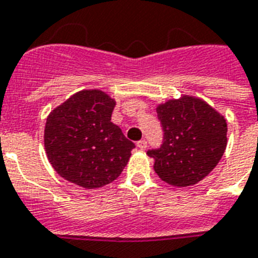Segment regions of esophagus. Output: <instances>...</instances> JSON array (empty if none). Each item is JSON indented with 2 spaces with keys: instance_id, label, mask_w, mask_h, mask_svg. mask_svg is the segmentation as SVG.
<instances>
[{
  "instance_id": "obj_1",
  "label": "esophagus",
  "mask_w": 258,
  "mask_h": 258,
  "mask_svg": "<svg viewBox=\"0 0 258 258\" xmlns=\"http://www.w3.org/2000/svg\"><path fill=\"white\" fill-rule=\"evenodd\" d=\"M138 147L140 148V150H146V148H147V140L146 139H142V140H139V142H138Z\"/></svg>"
}]
</instances>
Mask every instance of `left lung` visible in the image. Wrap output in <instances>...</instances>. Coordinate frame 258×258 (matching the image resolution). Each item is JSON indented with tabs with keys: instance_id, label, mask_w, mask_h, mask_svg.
I'll use <instances>...</instances> for the list:
<instances>
[{
	"instance_id": "1",
	"label": "left lung",
	"mask_w": 258,
	"mask_h": 258,
	"mask_svg": "<svg viewBox=\"0 0 258 258\" xmlns=\"http://www.w3.org/2000/svg\"><path fill=\"white\" fill-rule=\"evenodd\" d=\"M163 144L147 155L158 176L173 187H188L208 176L227 148V120L200 98L183 95L156 107Z\"/></svg>"
}]
</instances>
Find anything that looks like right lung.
Masks as SVG:
<instances>
[{"label":"right lung","mask_w":258,"mask_h":258,"mask_svg":"<svg viewBox=\"0 0 258 258\" xmlns=\"http://www.w3.org/2000/svg\"><path fill=\"white\" fill-rule=\"evenodd\" d=\"M115 104L100 90H82L50 112L45 150L59 176L93 189L122 173L135 144L111 122Z\"/></svg>","instance_id":"1"}]
</instances>
